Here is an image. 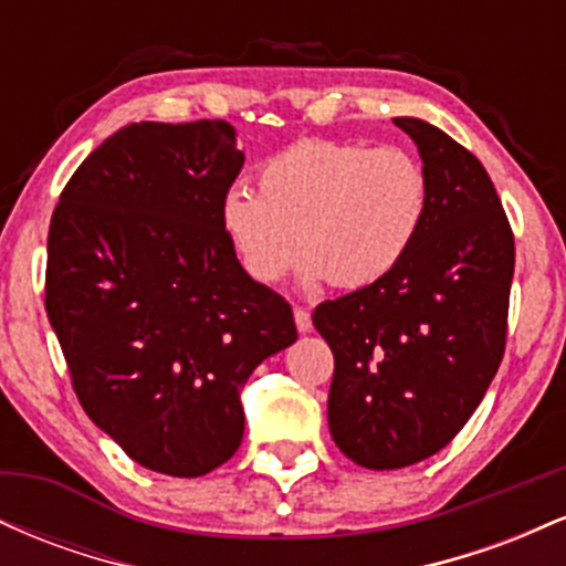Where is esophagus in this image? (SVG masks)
<instances>
[{"instance_id": "1", "label": "esophagus", "mask_w": 566, "mask_h": 566, "mask_svg": "<svg viewBox=\"0 0 566 566\" xmlns=\"http://www.w3.org/2000/svg\"><path fill=\"white\" fill-rule=\"evenodd\" d=\"M295 327L301 335L311 333V327H314V324H311V314L305 308H295Z\"/></svg>"}]
</instances>
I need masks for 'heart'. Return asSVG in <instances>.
I'll use <instances>...</instances> for the list:
<instances>
[{
    "label": "heart",
    "instance_id": "b5f03b06",
    "mask_svg": "<svg viewBox=\"0 0 566 566\" xmlns=\"http://www.w3.org/2000/svg\"><path fill=\"white\" fill-rule=\"evenodd\" d=\"M258 188L220 201L226 239L258 284L303 255L308 284L367 287L405 261L431 205L423 161L399 146L297 140L265 161Z\"/></svg>",
    "mask_w": 566,
    "mask_h": 566
}]
</instances>
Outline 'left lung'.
I'll return each instance as SVG.
<instances>
[{"label": "left lung", "mask_w": 566, "mask_h": 566, "mask_svg": "<svg viewBox=\"0 0 566 566\" xmlns=\"http://www.w3.org/2000/svg\"><path fill=\"white\" fill-rule=\"evenodd\" d=\"M431 205L391 274L322 303L314 327L335 356L327 420L356 465L394 471L437 454L482 405L505 350L513 233L469 148L415 116Z\"/></svg>", "instance_id": "left-lung-1"}]
</instances>
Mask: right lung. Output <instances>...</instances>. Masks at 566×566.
Instances as JSON below:
<instances>
[{
  "instance_id": "obj_1",
  "label": "right lung",
  "mask_w": 566,
  "mask_h": 566,
  "mask_svg": "<svg viewBox=\"0 0 566 566\" xmlns=\"http://www.w3.org/2000/svg\"><path fill=\"white\" fill-rule=\"evenodd\" d=\"M242 165L229 122H138L82 161L50 220L44 308L80 405L167 476L239 450L247 378L297 340L290 303L220 226Z\"/></svg>"
}]
</instances>
